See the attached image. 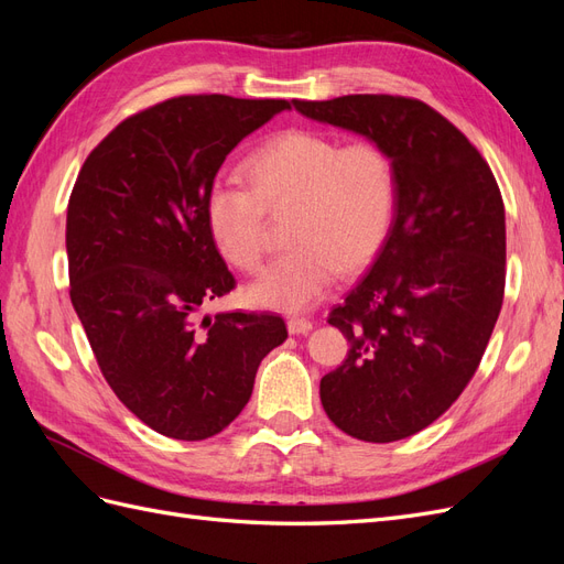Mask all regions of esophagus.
Instances as JSON below:
<instances>
[{"mask_svg":"<svg viewBox=\"0 0 564 564\" xmlns=\"http://www.w3.org/2000/svg\"><path fill=\"white\" fill-rule=\"evenodd\" d=\"M286 329H289V334H308L313 329V322L305 317H289Z\"/></svg>","mask_w":564,"mask_h":564,"instance_id":"34e87169","label":"esophagus"}]
</instances>
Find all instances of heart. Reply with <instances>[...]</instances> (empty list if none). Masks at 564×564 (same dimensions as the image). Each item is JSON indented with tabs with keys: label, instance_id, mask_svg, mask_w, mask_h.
I'll use <instances>...</instances> for the list:
<instances>
[{
	"label": "heart",
	"instance_id": "heart-1",
	"mask_svg": "<svg viewBox=\"0 0 564 564\" xmlns=\"http://www.w3.org/2000/svg\"><path fill=\"white\" fill-rule=\"evenodd\" d=\"M247 183H216L207 195V228L237 270H259L268 249V214L292 209L294 245L247 286L256 308L301 313L327 294L340 272L365 268L381 249L395 212V172L371 141L340 145L329 133L286 129L253 150Z\"/></svg>",
	"mask_w": 564,
	"mask_h": 564
}]
</instances>
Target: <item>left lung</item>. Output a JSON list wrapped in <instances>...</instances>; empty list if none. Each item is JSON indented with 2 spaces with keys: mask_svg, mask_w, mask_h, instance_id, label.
I'll return each mask as SVG.
<instances>
[{
  "mask_svg": "<svg viewBox=\"0 0 564 564\" xmlns=\"http://www.w3.org/2000/svg\"><path fill=\"white\" fill-rule=\"evenodd\" d=\"M324 124L381 145L395 172L386 242L329 324L348 338L319 381L336 429L365 442L423 431L480 365L506 286V212L489 164L423 100L355 94L294 100Z\"/></svg>",
  "mask_w": 564,
  "mask_h": 564,
  "instance_id": "1",
  "label": "left lung"
}]
</instances>
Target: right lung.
Returning a JSON list of instances; mask_svg holds the SVG:
<instances>
[{"label": "right lung", "instance_id": "obj_1", "mask_svg": "<svg viewBox=\"0 0 564 564\" xmlns=\"http://www.w3.org/2000/svg\"><path fill=\"white\" fill-rule=\"evenodd\" d=\"M282 110L275 98H169L117 124L79 169L65 224L70 301L108 386L160 435L224 431L286 338L272 313L195 322L235 289L204 212L214 178Z\"/></svg>", "mask_w": 564, "mask_h": 564}]
</instances>
